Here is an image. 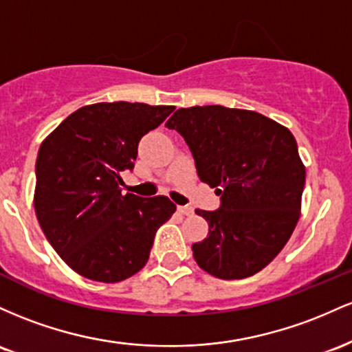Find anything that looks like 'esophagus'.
<instances>
[{"instance_id": "esophagus-1", "label": "esophagus", "mask_w": 352, "mask_h": 352, "mask_svg": "<svg viewBox=\"0 0 352 352\" xmlns=\"http://www.w3.org/2000/svg\"><path fill=\"white\" fill-rule=\"evenodd\" d=\"M177 212L183 216H191L192 212H195V209H192L191 206H177Z\"/></svg>"}]
</instances>
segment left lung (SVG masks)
I'll list each match as a JSON object with an SVG mask.
<instances>
[{
    "instance_id": "8db88e82",
    "label": "left lung",
    "mask_w": 352,
    "mask_h": 352,
    "mask_svg": "<svg viewBox=\"0 0 352 352\" xmlns=\"http://www.w3.org/2000/svg\"><path fill=\"white\" fill-rule=\"evenodd\" d=\"M184 138L203 183L216 189L214 211L196 209L209 224L192 244L201 270L243 279L266 267L293 234L306 169L287 128L248 109L181 108L166 123Z\"/></svg>"
}]
</instances>
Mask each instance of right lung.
Segmentation results:
<instances>
[{
	"label": "right lung",
	"mask_w": 352,
	"mask_h": 352,
	"mask_svg": "<svg viewBox=\"0 0 352 352\" xmlns=\"http://www.w3.org/2000/svg\"><path fill=\"white\" fill-rule=\"evenodd\" d=\"M175 106L96 102L69 114L39 146L34 209L46 239L73 271L120 283L143 270L157 228L176 211L166 196L123 195L141 138Z\"/></svg>",
	"instance_id": "add662e5"
}]
</instances>
